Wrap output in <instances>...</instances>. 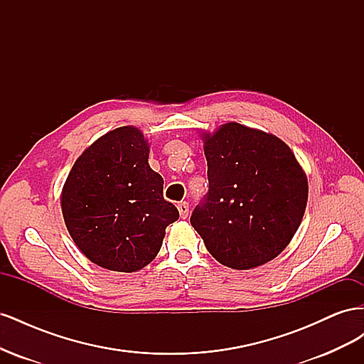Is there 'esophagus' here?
I'll use <instances>...</instances> for the list:
<instances>
[{
	"mask_svg": "<svg viewBox=\"0 0 364 364\" xmlns=\"http://www.w3.org/2000/svg\"><path fill=\"white\" fill-rule=\"evenodd\" d=\"M178 209H179V215L181 218H186L188 217V213H190V206L186 202H181L178 203Z\"/></svg>",
	"mask_w": 364,
	"mask_h": 364,
	"instance_id": "esophagus-1",
	"label": "esophagus"
}]
</instances>
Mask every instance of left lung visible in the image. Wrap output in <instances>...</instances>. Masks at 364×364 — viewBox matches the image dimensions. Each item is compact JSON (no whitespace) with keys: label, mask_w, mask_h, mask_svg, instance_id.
Returning a JSON list of instances; mask_svg holds the SVG:
<instances>
[{"label":"left lung","mask_w":364,"mask_h":364,"mask_svg":"<svg viewBox=\"0 0 364 364\" xmlns=\"http://www.w3.org/2000/svg\"><path fill=\"white\" fill-rule=\"evenodd\" d=\"M209 190L191 225L223 266L250 270L289 246L308 200V181L282 139L245 124L202 132Z\"/></svg>","instance_id":"8db88e82"}]
</instances>
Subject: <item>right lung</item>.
I'll use <instances>...</instances> for the list:
<instances>
[{"label": "right lung", "instance_id": "1", "mask_svg": "<svg viewBox=\"0 0 364 364\" xmlns=\"http://www.w3.org/2000/svg\"><path fill=\"white\" fill-rule=\"evenodd\" d=\"M150 146L135 126L94 141L77 158L60 194L62 215L83 255L132 273L150 264L179 211L164 199V179L149 165Z\"/></svg>", "mask_w": 364, "mask_h": 364}]
</instances>
